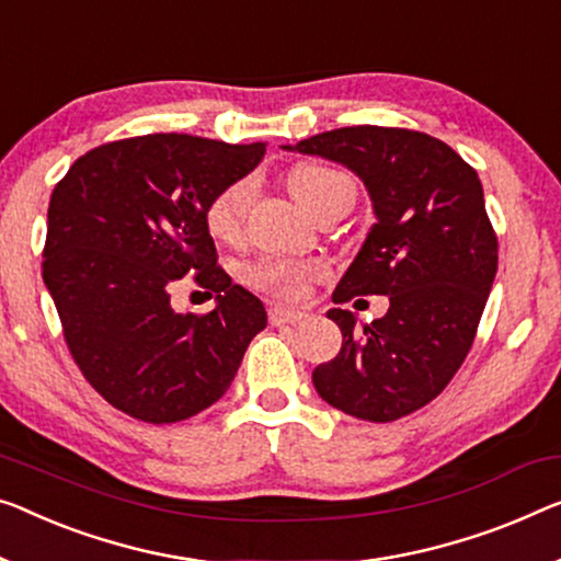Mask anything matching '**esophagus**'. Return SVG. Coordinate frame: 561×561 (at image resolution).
<instances>
[{
	"mask_svg": "<svg viewBox=\"0 0 561 561\" xmlns=\"http://www.w3.org/2000/svg\"><path fill=\"white\" fill-rule=\"evenodd\" d=\"M305 312L302 309H295V307H284V305H274L270 309V322L272 324H295V322H302L305 320Z\"/></svg>",
	"mask_w": 561,
	"mask_h": 561,
	"instance_id": "esophagus-1",
	"label": "esophagus"
}]
</instances>
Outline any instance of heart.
<instances>
[{
    "instance_id": "heart-1",
    "label": "heart",
    "mask_w": 561,
    "mask_h": 561,
    "mask_svg": "<svg viewBox=\"0 0 561 561\" xmlns=\"http://www.w3.org/2000/svg\"><path fill=\"white\" fill-rule=\"evenodd\" d=\"M291 194L302 204L309 214H314L324 201L340 188H353V183L345 173L328 169V165H302L291 173ZM254 196V183L249 179L233 181L231 186L219 191L206 206V229L211 231L214 239L233 241L239 239L244 216L249 211ZM317 274V266L287 262V259H264L254 266H249L247 279L259 289L277 291L284 297L302 295L307 277Z\"/></svg>"
}]
</instances>
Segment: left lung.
Masks as SVG:
<instances>
[{"label":"left lung","instance_id":"8db88e82","mask_svg":"<svg viewBox=\"0 0 561 561\" xmlns=\"http://www.w3.org/2000/svg\"><path fill=\"white\" fill-rule=\"evenodd\" d=\"M342 163L365 183L375 224L334 302L386 295L388 312L357 328L332 307L342 347L312 382L337 411L390 423L431 403L473 345L499 266L496 233L471 165L438 138L355 125L284 146Z\"/></svg>","mask_w":561,"mask_h":561}]
</instances>
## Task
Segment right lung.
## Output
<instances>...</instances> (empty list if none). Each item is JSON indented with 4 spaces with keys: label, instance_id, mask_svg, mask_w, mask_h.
Listing matches in <instances>:
<instances>
[{
    "label": "right lung",
    "instance_id": "add662e5",
    "mask_svg": "<svg viewBox=\"0 0 561 561\" xmlns=\"http://www.w3.org/2000/svg\"><path fill=\"white\" fill-rule=\"evenodd\" d=\"M264 144L153 133L98 146L70 165L47 208L42 279L75 363L107 403L146 423L186 421L229 390L264 305L216 266L211 198L252 173ZM186 273L211 313L179 316Z\"/></svg>",
    "mask_w": 561,
    "mask_h": 561
}]
</instances>
